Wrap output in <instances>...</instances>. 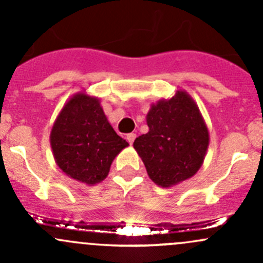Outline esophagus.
Instances as JSON below:
<instances>
[{"mask_svg":"<svg viewBox=\"0 0 263 263\" xmlns=\"http://www.w3.org/2000/svg\"><path fill=\"white\" fill-rule=\"evenodd\" d=\"M126 139H127V141L129 142V144H134V141H135V139H136V134H128L126 136Z\"/></svg>","mask_w":263,"mask_h":263,"instance_id":"1","label":"esophagus"}]
</instances>
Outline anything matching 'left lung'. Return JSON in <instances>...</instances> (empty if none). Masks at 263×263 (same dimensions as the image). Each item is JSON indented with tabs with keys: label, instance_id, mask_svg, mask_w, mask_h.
<instances>
[{
	"label": "left lung",
	"instance_id": "left-lung-1",
	"mask_svg": "<svg viewBox=\"0 0 263 263\" xmlns=\"http://www.w3.org/2000/svg\"><path fill=\"white\" fill-rule=\"evenodd\" d=\"M148 132L134 142L150 179L169 188L191 178L205 160L210 135L198 105L184 90L151 104Z\"/></svg>",
	"mask_w": 263,
	"mask_h": 263
}]
</instances>
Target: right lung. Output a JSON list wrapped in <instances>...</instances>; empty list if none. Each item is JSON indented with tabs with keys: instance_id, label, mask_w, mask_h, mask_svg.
<instances>
[{
	"instance_id": "obj_1",
	"label": "right lung",
	"mask_w": 263,
	"mask_h": 263,
	"mask_svg": "<svg viewBox=\"0 0 263 263\" xmlns=\"http://www.w3.org/2000/svg\"><path fill=\"white\" fill-rule=\"evenodd\" d=\"M55 164L75 181H104L113 160L128 142L116 134L100 100L80 91L66 102L49 136Z\"/></svg>"
}]
</instances>
